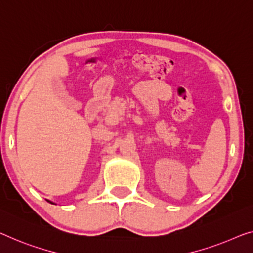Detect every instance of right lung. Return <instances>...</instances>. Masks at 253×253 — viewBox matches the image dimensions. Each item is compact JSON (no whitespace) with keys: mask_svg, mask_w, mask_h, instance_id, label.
<instances>
[{"mask_svg":"<svg viewBox=\"0 0 253 253\" xmlns=\"http://www.w3.org/2000/svg\"><path fill=\"white\" fill-rule=\"evenodd\" d=\"M47 202H50V203H52V205H54V203H53V202H51V201H48V200H47Z\"/></svg>","mask_w":253,"mask_h":253,"instance_id":"1","label":"right lung"}]
</instances>
